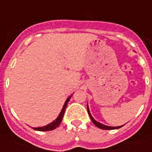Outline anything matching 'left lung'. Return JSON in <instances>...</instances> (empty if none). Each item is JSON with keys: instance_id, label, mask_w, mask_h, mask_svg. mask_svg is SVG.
I'll use <instances>...</instances> for the list:
<instances>
[{"instance_id": "8db88e82", "label": "left lung", "mask_w": 152, "mask_h": 152, "mask_svg": "<svg viewBox=\"0 0 152 152\" xmlns=\"http://www.w3.org/2000/svg\"><path fill=\"white\" fill-rule=\"evenodd\" d=\"M87 109H88V113L89 115L90 118H91V120H92V122H94V124L96 126H98V128H101V129H103V130H113V129H118V128H120V127H122L123 126H106V125H104V124H102V123H100V122H98V121H96L94 118H93V116L91 115L90 113V111L89 108H88V105L87 104Z\"/></svg>"}]
</instances>
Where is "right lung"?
Wrapping results in <instances>:
<instances>
[{"mask_svg":"<svg viewBox=\"0 0 152 152\" xmlns=\"http://www.w3.org/2000/svg\"><path fill=\"white\" fill-rule=\"evenodd\" d=\"M72 97V95L69 96V98L66 99L65 102H64V107H63L62 110H61V112H60V113L58 114V118H56L55 120H54L52 122H50V124H48V125H46V126H39V127H33V129L34 130L36 131H40V132H46V131H52L55 129L56 127H58L59 126V124L61 123L62 122V119L63 117H64V112H65L66 109V107L68 105V102L70 100V98Z\"/></svg>","mask_w":152,"mask_h":152,"instance_id":"right-lung-1","label":"right lung"}]
</instances>
